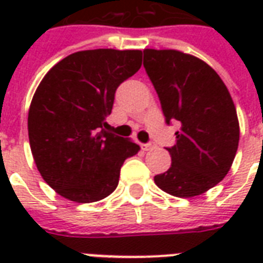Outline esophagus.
Wrapping results in <instances>:
<instances>
[{"label": "esophagus", "instance_id": "34e87169", "mask_svg": "<svg viewBox=\"0 0 263 263\" xmlns=\"http://www.w3.org/2000/svg\"><path fill=\"white\" fill-rule=\"evenodd\" d=\"M140 147H142V150H144V152H147V150H152L153 147H156V144H154V143L140 144Z\"/></svg>", "mask_w": 263, "mask_h": 263}]
</instances>
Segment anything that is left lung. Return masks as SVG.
<instances>
[{
	"label": "left lung",
	"instance_id": "1",
	"mask_svg": "<svg viewBox=\"0 0 263 263\" xmlns=\"http://www.w3.org/2000/svg\"><path fill=\"white\" fill-rule=\"evenodd\" d=\"M143 65L166 123L179 121L172 165L154 176L169 195L194 198L224 179L239 146V120L228 88L203 60L183 51L144 49Z\"/></svg>",
	"mask_w": 263,
	"mask_h": 263
}]
</instances>
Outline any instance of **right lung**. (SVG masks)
I'll return each mask as SVG.
<instances>
[{"label":"right lung","mask_w":263,"mask_h":263,"mask_svg":"<svg viewBox=\"0 0 263 263\" xmlns=\"http://www.w3.org/2000/svg\"><path fill=\"white\" fill-rule=\"evenodd\" d=\"M140 65L142 50H82L39 83L28 110L31 153L43 180L65 199L91 203L110 195L124 161L140 150L106 131L116 90Z\"/></svg>","instance_id":"1"}]
</instances>
